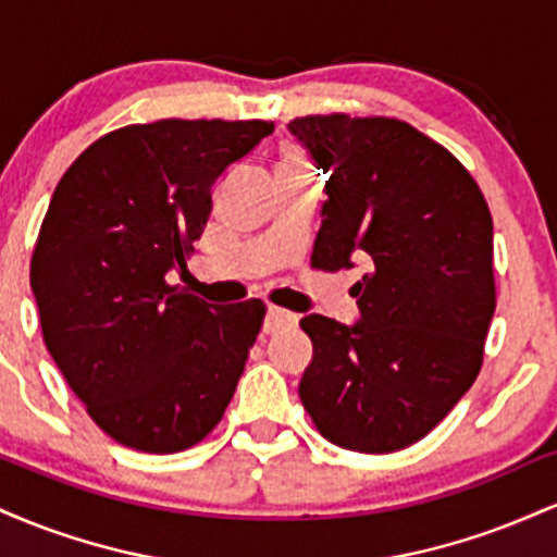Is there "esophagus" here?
<instances>
[{
	"label": "esophagus",
	"instance_id": "34e87169",
	"mask_svg": "<svg viewBox=\"0 0 557 557\" xmlns=\"http://www.w3.org/2000/svg\"><path fill=\"white\" fill-rule=\"evenodd\" d=\"M296 322H298L296 314H290V311L285 309H277V306H270V311H267V319H264V332L267 335H274V332L293 327Z\"/></svg>",
	"mask_w": 557,
	"mask_h": 557
}]
</instances>
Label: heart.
<instances>
[{
	"label": "heart",
	"instance_id": "1",
	"mask_svg": "<svg viewBox=\"0 0 557 557\" xmlns=\"http://www.w3.org/2000/svg\"><path fill=\"white\" fill-rule=\"evenodd\" d=\"M280 168H287V170H309V164H306V159L298 154V151H287L283 157V164Z\"/></svg>",
	"mask_w": 557,
	"mask_h": 557
}]
</instances>
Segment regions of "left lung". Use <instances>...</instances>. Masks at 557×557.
<instances>
[{"label": "left lung", "mask_w": 557, "mask_h": 557, "mask_svg": "<svg viewBox=\"0 0 557 557\" xmlns=\"http://www.w3.org/2000/svg\"><path fill=\"white\" fill-rule=\"evenodd\" d=\"M287 131L330 177L317 264H369L354 324L300 319L314 356L298 395L330 443L400 450L447 417L482 367L495 314L487 201L450 151L400 120L309 114Z\"/></svg>", "instance_id": "1"}]
</instances>
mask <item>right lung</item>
<instances>
[{"label":"right lung","instance_id":"add662e5","mask_svg":"<svg viewBox=\"0 0 557 557\" xmlns=\"http://www.w3.org/2000/svg\"><path fill=\"white\" fill-rule=\"evenodd\" d=\"M274 131L264 120H159L99 138L57 183L30 290L44 343L120 445L177 453L225 413L264 319L170 285L212 214V188Z\"/></svg>","mask_w":557,"mask_h":557}]
</instances>
